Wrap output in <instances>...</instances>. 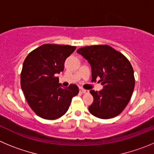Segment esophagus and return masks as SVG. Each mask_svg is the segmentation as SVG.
Here are the masks:
<instances>
[{
    "instance_id": "1",
    "label": "esophagus",
    "mask_w": 154,
    "mask_h": 154,
    "mask_svg": "<svg viewBox=\"0 0 154 154\" xmlns=\"http://www.w3.org/2000/svg\"><path fill=\"white\" fill-rule=\"evenodd\" d=\"M80 94H88L89 93V91H87V90H84V89H80Z\"/></svg>"
}]
</instances>
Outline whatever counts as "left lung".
Instances as JSON below:
<instances>
[{
  "label": "left lung",
  "instance_id": "left-lung-1",
  "mask_svg": "<svg viewBox=\"0 0 154 154\" xmlns=\"http://www.w3.org/2000/svg\"><path fill=\"white\" fill-rule=\"evenodd\" d=\"M88 60L92 70V81L101 82L103 89L91 91L94 102L89 111L94 117L110 119L125 109L135 86L134 69L128 59L109 45H93L77 51Z\"/></svg>",
  "mask_w": 154,
  "mask_h": 154
}]
</instances>
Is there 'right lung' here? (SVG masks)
Wrapping results in <instances>:
<instances>
[{"label":"right lung","mask_w":154,"mask_h":154,"mask_svg":"<svg viewBox=\"0 0 154 154\" xmlns=\"http://www.w3.org/2000/svg\"><path fill=\"white\" fill-rule=\"evenodd\" d=\"M76 47L43 44L23 61L20 86L33 111L45 120H56L67 113L72 98L79 93L76 84L60 87L57 77L64 68L65 60Z\"/></svg>","instance_id":"1"}]
</instances>
